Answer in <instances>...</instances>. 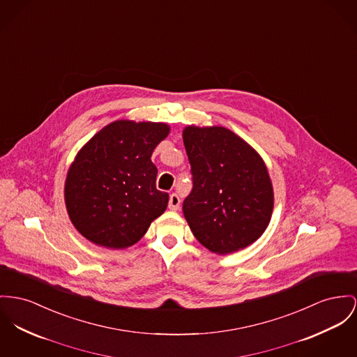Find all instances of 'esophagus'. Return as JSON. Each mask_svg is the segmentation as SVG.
I'll return each mask as SVG.
<instances>
[{"label": "esophagus", "instance_id": "esophagus-1", "mask_svg": "<svg viewBox=\"0 0 357 357\" xmlns=\"http://www.w3.org/2000/svg\"><path fill=\"white\" fill-rule=\"evenodd\" d=\"M180 203H181V200H180L178 195L172 193V195H170V197H169V210H172V211H177V210L180 208Z\"/></svg>", "mask_w": 357, "mask_h": 357}]
</instances>
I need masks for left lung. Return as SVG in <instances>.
<instances>
[{
	"instance_id": "1",
	"label": "left lung",
	"mask_w": 357,
	"mask_h": 357,
	"mask_svg": "<svg viewBox=\"0 0 357 357\" xmlns=\"http://www.w3.org/2000/svg\"><path fill=\"white\" fill-rule=\"evenodd\" d=\"M183 139L193 176L183 213L193 236L216 255L252 245L273 211V187L261 155L222 126H187Z\"/></svg>"
}]
</instances>
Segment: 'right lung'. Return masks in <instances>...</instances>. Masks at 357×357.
<instances>
[{"instance_id":"1","label":"right lung","mask_w":357,"mask_h":357,"mask_svg":"<svg viewBox=\"0 0 357 357\" xmlns=\"http://www.w3.org/2000/svg\"><path fill=\"white\" fill-rule=\"evenodd\" d=\"M169 132L167 123L116 120L79 149L68 170L65 204L81 236L124 249L165 213L169 195L155 188L151 154Z\"/></svg>"}]
</instances>
